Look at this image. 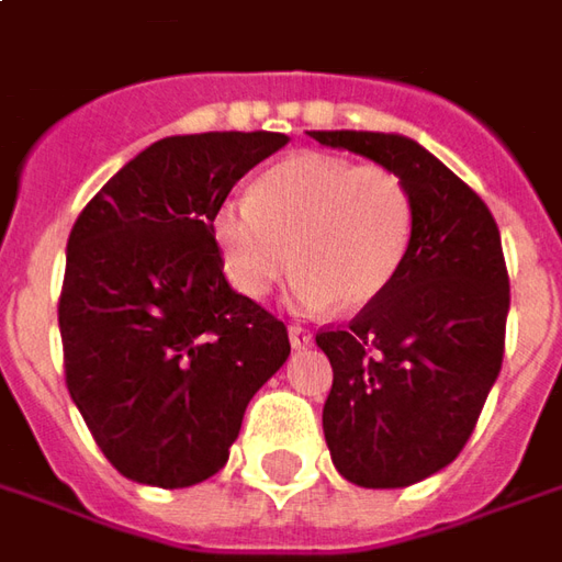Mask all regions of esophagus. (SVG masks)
<instances>
[{
	"mask_svg": "<svg viewBox=\"0 0 562 562\" xmlns=\"http://www.w3.org/2000/svg\"><path fill=\"white\" fill-rule=\"evenodd\" d=\"M289 340H292L294 349H304L313 344V331L304 325H289Z\"/></svg>",
	"mask_w": 562,
	"mask_h": 562,
	"instance_id": "34e87169",
	"label": "esophagus"
}]
</instances>
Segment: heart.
Returning <instances> with one entry per match:
<instances>
[{
    "mask_svg": "<svg viewBox=\"0 0 562 562\" xmlns=\"http://www.w3.org/2000/svg\"><path fill=\"white\" fill-rule=\"evenodd\" d=\"M213 237L231 285L265 297L297 265L304 310L359 313L380 301L414 240V200L398 172L301 151L258 176L252 198H227Z\"/></svg>",
    "mask_w": 562,
    "mask_h": 562,
    "instance_id": "obj_1",
    "label": "heart"
}]
</instances>
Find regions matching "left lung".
<instances>
[{"label":"left lung","mask_w":562,"mask_h":562,"mask_svg":"<svg viewBox=\"0 0 562 562\" xmlns=\"http://www.w3.org/2000/svg\"><path fill=\"white\" fill-rule=\"evenodd\" d=\"M310 136L398 172L414 200L395 282L349 328L316 335L335 371L322 407L335 469L371 490L411 486L459 457L499 376L512 301L499 227L457 172L402 133Z\"/></svg>","instance_id":"obj_1"}]
</instances>
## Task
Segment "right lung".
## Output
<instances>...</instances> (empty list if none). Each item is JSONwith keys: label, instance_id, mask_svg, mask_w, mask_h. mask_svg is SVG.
<instances>
[{"label": "right lung", "instance_id": "1", "mask_svg": "<svg viewBox=\"0 0 562 562\" xmlns=\"http://www.w3.org/2000/svg\"><path fill=\"white\" fill-rule=\"evenodd\" d=\"M285 133H191L139 151L66 243V386L136 484L194 486L227 462L246 404L289 359L277 316L222 273L213 213Z\"/></svg>", "mask_w": 562, "mask_h": 562}]
</instances>
